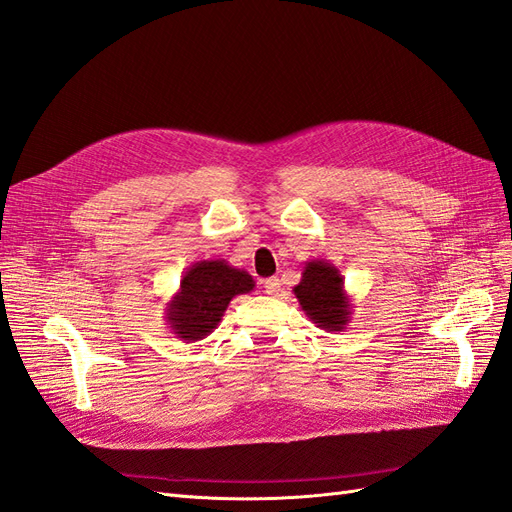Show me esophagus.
Wrapping results in <instances>:
<instances>
[{"label":"esophagus","instance_id":"1","mask_svg":"<svg viewBox=\"0 0 512 512\" xmlns=\"http://www.w3.org/2000/svg\"><path fill=\"white\" fill-rule=\"evenodd\" d=\"M262 288H265V292L271 294V297H275V294L282 290V284H280V280H277V277H269V280L262 282Z\"/></svg>","mask_w":512,"mask_h":512}]
</instances>
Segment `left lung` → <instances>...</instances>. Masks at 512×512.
I'll list each match as a JSON object with an SVG mask.
<instances>
[{
    "mask_svg": "<svg viewBox=\"0 0 512 512\" xmlns=\"http://www.w3.org/2000/svg\"><path fill=\"white\" fill-rule=\"evenodd\" d=\"M305 316L322 331H344L352 318V303L344 277L329 260H309L301 282L292 288Z\"/></svg>",
    "mask_w": 512,
    "mask_h": 512,
    "instance_id": "obj_1",
    "label": "left lung"
}]
</instances>
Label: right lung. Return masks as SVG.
Segmentation results:
<instances>
[{"mask_svg":"<svg viewBox=\"0 0 512 512\" xmlns=\"http://www.w3.org/2000/svg\"><path fill=\"white\" fill-rule=\"evenodd\" d=\"M254 277L226 260H198L183 273L179 290L166 303L164 320L181 342H198L218 329L228 303L252 292Z\"/></svg>","mask_w":512,"mask_h":512,"instance_id":"1","label":"right lung"}]
</instances>
